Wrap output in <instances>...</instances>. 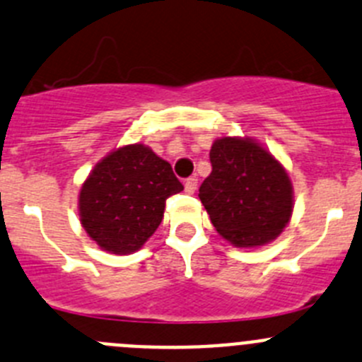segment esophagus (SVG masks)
<instances>
[{
  "mask_svg": "<svg viewBox=\"0 0 362 362\" xmlns=\"http://www.w3.org/2000/svg\"><path fill=\"white\" fill-rule=\"evenodd\" d=\"M185 190H187V194H195V190H197V177H188L185 181Z\"/></svg>",
  "mask_w": 362,
  "mask_h": 362,
  "instance_id": "obj_1",
  "label": "esophagus"
}]
</instances>
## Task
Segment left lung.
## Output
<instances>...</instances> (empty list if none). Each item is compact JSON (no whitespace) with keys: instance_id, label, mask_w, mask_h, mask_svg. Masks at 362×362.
Segmentation results:
<instances>
[{"instance_id":"8db88e82","label":"left lung","mask_w":362,"mask_h":362,"mask_svg":"<svg viewBox=\"0 0 362 362\" xmlns=\"http://www.w3.org/2000/svg\"><path fill=\"white\" fill-rule=\"evenodd\" d=\"M211 174L199 188L218 235L235 247H259L288 226L293 187L286 170L250 139L223 136L209 151Z\"/></svg>"}]
</instances>
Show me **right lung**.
Returning a JSON list of instances; mask_svg holds the SVG:
<instances>
[{"instance_id":"1","label":"right lung","mask_w":362,"mask_h":362,"mask_svg":"<svg viewBox=\"0 0 362 362\" xmlns=\"http://www.w3.org/2000/svg\"><path fill=\"white\" fill-rule=\"evenodd\" d=\"M183 185L142 144L103 158L80 192V220L87 235L112 254L139 250L161 223L165 202Z\"/></svg>"}]
</instances>
